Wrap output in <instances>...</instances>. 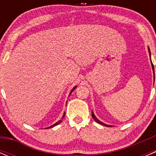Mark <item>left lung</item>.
Listing matches in <instances>:
<instances>
[{"mask_svg": "<svg viewBox=\"0 0 156 156\" xmlns=\"http://www.w3.org/2000/svg\"><path fill=\"white\" fill-rule=\"evenodd\" d=\"M148 52H149V56H150V59H151V51H150V49H149V48H148ZM151 67H152V70H153V74H154V81H155V70H154V66H153V64H152V62H151ZM91 115H92V117H93V119H94V121H95V122H97L98 123H99V124L104 125V126H112L111 125H107V124H105V123H104V122H101V121L99 120L98 119L97 117L95 116V115H94V114L93 111H92V112H91Z\"/></svg>", "mask_w": 156, "mask_h": 156, "instance_id": "obj_1", "label": "left lung"}]
</instances>
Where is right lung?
Returning <instances> with one entry per match:
<instances>
[{"label":"right lung","mask_w":156,"mask_h":156,"mask_svg":"<svg viewBox=\"0 0 156 156\" xmlns=\"http://www.w3.org/2000/svg\"><path fill=\"white\" fill-rule=\"evenodd\" d=\"M76 87H77V86H75V87H74L73 88V89H72L71 92H70V94H69V95L71 94H72V92L73 91V90H75L76 88ZM65 114H66V112H65V113L63 114V115H62V118H64V117H65ZM62 122V120H59V121H58V122H55V124L51 125V126H48V127H47L46 129H49V128H51V127H54V126H57V125H58V124H59V123H60V122Z\"/></svg>","instance_id":"add662e5"}]
</instances>
